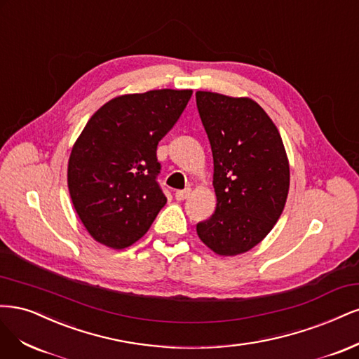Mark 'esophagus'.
Wrapping results in <instances>:
<instances>
[{"label":"esophagus","mask_w":359,"mask_h":359,"mask_svg":"<svg viewBox=\"0 0 359 359\" xmlns=\"http://www.w3.org/2000/svg\"><path fill=\"white\" fill-rule=\"evenodd\" d=\"M189 195H191V189H189V188H188V189H183V191H177V192L175 194V196H176V200H177V201L187 200Z\"/></svg>","instance_id":"34e87169"}]
</instances>
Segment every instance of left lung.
<instances>
[{
  "mask_svg": "<svg viewBox=\"0 0 359 359\" xmlns=\"http://www.w3.org/2000/svg\"><path fill=\"white\" fill-rule=\"evenodd\" d=\"M196 107L213 154L216 210L196 234L217 255L245 253L264 240L283 212L289 164L282 137L250 98L198 90Z\"/></svg>",
  "mask_w": 359,
  "mask_h": 359,
  "instance_id": "1",
  "label": "left lung"
}]
</instances>
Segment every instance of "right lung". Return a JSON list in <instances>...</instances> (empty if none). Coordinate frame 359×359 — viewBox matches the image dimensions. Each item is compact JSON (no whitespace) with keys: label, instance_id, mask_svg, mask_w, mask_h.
Returning <instances> with one entry per match:
<instances>
[{"label":"right lung","instance_id":"obj_1","mask_svg":"<svg viewBox=\"0 0 359 359\" xmlns=\"http://www.w3.org/2000/svg\"><path fill=\"white\" fill-rule=\"evenodd\" d=\"M191 95V89H156L116 97L79 135L68 161V191L80 221L101 245L131 246L165 205L156 147Z\"/></svg>","mask_w":359,"mask_h":359}]
</instances>
